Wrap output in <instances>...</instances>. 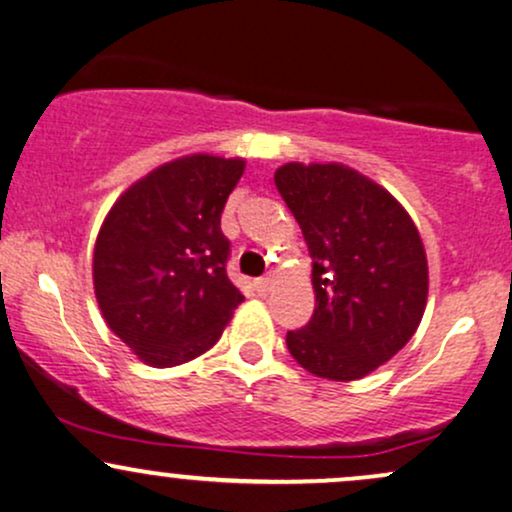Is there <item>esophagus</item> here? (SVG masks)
<instances>
[{"instance_id":"esophagus-1","label":"esophagus","mask_w":512,"mask_h":512,"mask_svg":"<svg viewBox=\"0 0 512 512\" xmlns=\"http://www.w3.org/2000/svg\"><path fill=\"white\" fill-rule=\"evenodd\" d=\"M274 281H276L274 274L260 276V279H255V291L260 293V296H267V293L274 289Z\"/></svg>"}]
</instances>
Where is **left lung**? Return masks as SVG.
<instances>
[{"mask_svg":"<svg viewBox=\"0 0 512 512\" xmlns=\"http://www.w3.org/2000/svg\"><path fill=\"white\" fill-rule=\"evenodd\" d=\"M276 190L313 257L315 313L286 334L291 356L327 380H358L409 342L424 317L428 264L390 192L339 163H286Z\"/></svg>","mask_w":512,"mask_h":512,"instance_id":"8db88e82","label":"left lung"}]
</instances>
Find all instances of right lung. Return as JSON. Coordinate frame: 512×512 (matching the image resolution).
Here are the masks:
<instances>
[{
  "label": "right lung",
  "mask_w": 512,
  "mask_h": 512,
  "mask_svg": "<svg viewBox=\"0 0 512 512\" xmlns=\"http://www.w3.org/2000/svg\"><path fill=\"white\" fill-rule=\"evenodd\" d=\"M240 158L185 156L115 202L93 250V286L108 327L144 363L170 368L219 342L243 293L226 274L221 211Z\"/></svg>",
  "instance_id": "add662e5"
}]
</instances>
